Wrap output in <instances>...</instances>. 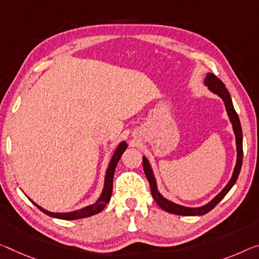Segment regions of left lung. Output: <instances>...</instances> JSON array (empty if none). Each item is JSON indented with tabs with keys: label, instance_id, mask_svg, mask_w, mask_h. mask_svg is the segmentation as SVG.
<instances>
[{
	"label": "left lung",
	"instance_id": "1",
	"mask_svg": "<svg viewBox=\"0 0 259 259\" xmlns=\"http://www.w3.org/2000/svg\"><path fill=\"white\" fill-rule=\"evenodd\" d=\"M204 84L207 86L211 92L217 94V96H219L224 101L226 110H227V114L229 117V121L232 122L234 134H235L236 151H237L236 165H235V168H234L232 179L229 180L227 186H226L223 190H221L220 194L217 195L210 203H207L206 205H203V206L200 207H187V206H182V205L170 202V200L166 199L165 197L160 194L158 191L157 181H155L154 174L153 171H152L149 160H147L145 157H143V168H144V173L146 175L147 180H149V183L151 187V194L153 196L155 203H157L159 206L161 207L162 210H165L166 212L173 213V214H178V215H203V214H206L207 212H210L212 208L214 207L226 195H227V192L231 190L232 187L235 184L237 178H239V174L242 167V159H243V146H242V139H243V136H242V128H241L239 115H237L235 109H234L231 94H229L228 90L226 89V86L223 81H221L215 75H213V73H207L206 78H205Z\"/></svg>",
	"mask_w": 259,
	"mask_h": 259
}]
</instances>
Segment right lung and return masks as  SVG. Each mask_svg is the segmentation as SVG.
<instances>
[{
	"label": "right lung",
	"instance_id": "right-lung-1",
	"mask_svg": "<svg viewBox=\"0 0 259 259\" xmlns=\"http://www.w3.org/2000/svg\"><path fill=\"white\" fill-rule=\"evenodd\" d=\"M126 145L125 142H121L115 150L112 160H110L109 166L107 168V171H106V176H105V186H104V190H102L101 195L99 197V199L97 200L96 203L92 205H89V206L80 208L78 211H73V212H67V213H55V212H49L47 210H45L39 205H36L33 200V203L36 207L39 208L40 211H42L45 214H47L49 217H53V218H57V219H63V220H76V219H83V218H88V217H91L97 214V213L101 212L104 208L106 207V205L108 204L110 200V197H112V192H113V178H114V171L115 168H116V165L120 160L121 155L123 152L126 150Z\"/></svg>",
	"mask_w": 259,
	"mask_h": 259
}]
</instances>
